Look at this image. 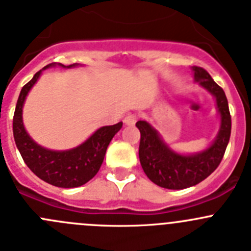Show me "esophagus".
<instances>
[{
	"label": "esophagus",
	"instance_id": "34e87169",
	"mask_svg": "<svg viewBox=\"0 0 251 251\" xmlns=\"http://www.w3.org/2000/svg\"><path fill=\"white\" fill-rule=\"evenodd\" d=\"M135 122H137V114L129 113L124 117V123L127 124V126H133Z\"/></svg>",
	"mask_w": 251,
	"mask_h": 251
}]
</instances>
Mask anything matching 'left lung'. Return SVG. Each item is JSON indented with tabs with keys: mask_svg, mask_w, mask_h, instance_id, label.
Wrapping results in <instances>:
<instances>
[{
	"mask_svg": "<svg viewBox=\"0 0 251 251\" xmlns=\"http://www.w3.org/2000/svg\"><path fill=\"white\" fill-rule=\"evenodd\" d=\"M193 71L195 80L217 100L222 119L219 134L208 149L194 155H181L165 146L148 122L138 121L135 123L141 132L139 160L142 168L154 184L165 189H185L208 178L222 162L230 139L231 117L224 91L204 68L194 66Z\"/></svg>",
	"mask_w": 251,
	"mask_h": 251,
	"instance_id": "8db88e82",
	"label": "left lung"
}]
</instances>
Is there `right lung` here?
Segmentation results:
<instances>
[{
  "label": "right lung",
  "mask_w": 251,
  "mask_h": 251,
  "mask_svg": "<svg viewBox=\"0 0 251 251\" xmlns=\"http://www.w3.org/2000/svg\"><path fill=\"white\" fill-rule=\"evenodd\" d=\"M50 66H53V63L48 64L47 67ZM73 66L75 64H71L68 68ZM41 72L42 71H38L28 83L25 84L21 89L13 114V137L16 146L27 167L46 183L59 188L80 187L98 173L108 146L123 123L119 122L114 126L100 128L83 144L70 151H54L40 147L32 141L25 129L22 122V107L26 96L37 82Z\"/></svg>",
  "instance_id": "add662e5"
}]
</instances>
